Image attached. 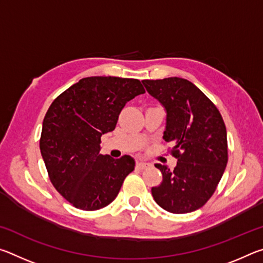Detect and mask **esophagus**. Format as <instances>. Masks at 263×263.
I'll return each instance as SVG.
<instances>
[{
  "label": "esophagus",
  "mask_w": 263,
  "mask_h": 263,
  "mask_svg": "<svg viewBox=\"0 0 263 263\" xmlns=\"http://www.w3.org/2000/svg\"><path fill=\"white\" fill-rule=\"evenodd\" d=\"M136 166H137V168H138V169H145V168L149 167V163H147V162H144V161H138Z\"/></svg>",
  "instance_id": "34e87169"
}]
</instances>
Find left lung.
Wrapping results in <instances>:
<instances>
[{
    "mask_svg": "<svg viewBox=\"0 0 263 263\" xmlns=\"http://www.w3.org/2000/svg\"><path fill=\"white\" fill-rule=\"evenodd\" d=\"M151 95L167 111L163 139L174 147V171L155 164L162 182L153 186L154 201L172 213L202 208L217 189L228 164V136L222 117L210 99L181 78L142 80Z\"/></svg>",
    "mask_w": 263,
    "mask_h": 263,
    "instance_id": "8db88e82",
    "label": "left lung"
}]
</instances>
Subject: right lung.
<instances>
[{
    "label": "right lung",
    "instance_id": "1",
    "mask_svg": "<svg viewBox=\"0 0 263 263\" xmlns=\"http://www.w3.org/2000/svg\"><path fill=\"white\" fill-rule=\"evenodd\" d=\"M144 92L137 79L90 77L52 102L39 147L53 186L73 206L95 211L117 197L135 160L101 154V137L115 130L126 102Z\"/></svg>",
    "mask_w": 263,
    "mask_h": 263
}]
</instances>
